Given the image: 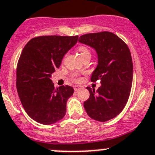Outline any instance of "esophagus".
<instances>
[{"mask_svg":"<svg viewBox=\"0 0 155 155\" xmlns=\"http://www.w3.org/2000/svg\"><path fill=\"white\" fill-rule=\"evenodd\" d=\"M80 89H82V86H74V90L76 91V92L79 91Z\"/></svg>","mask_w":155,"mask_h":155,"instance_id":"34e87169","label":"esophagus"}]
</instances>
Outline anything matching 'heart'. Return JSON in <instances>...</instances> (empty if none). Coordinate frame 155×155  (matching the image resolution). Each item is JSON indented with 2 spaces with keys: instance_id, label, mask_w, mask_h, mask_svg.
<instances>
[{
  "instance_id": "obj_1",
  "label": "heart",
  "mask_w": 155,
  "mask_h": 155,
  "mask_svg": "<svg viewBox=\"0 0 155 155\" xmlns=\"http://www.w3.org/2000/svg\"><path fill=\"white\" fill-rule=\"evenodd\" d=\"M78 52H79V55H80V56L82 58H83L86 56H91L90 50H89V48H88L87 47H86V46H80V47L78 48ZM73 77L76 79H79L77 74H73Z\"/></svg>"
}]
</instances>
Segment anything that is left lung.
<instances>
[{"instance_id":"1","label":"left lung","mask_w":155,"mask_h":155,"mask_svg":"<svg viewBox=\"0 0 155 155\" xmlns=\"http://www.w3.org/2000/svg\"><path fill=\"white\" fill-rule=\"evenodd\" d=\"M79 42L92 47L98 56V65L91 80H101L96 91L90 87L89 98L84 102L88 115L99 121H107L119 115L129 98L133 79V63L128 46L111 32L81 36Z\"/></svg>"}]
</instances>
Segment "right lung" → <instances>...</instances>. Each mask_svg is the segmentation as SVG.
Returning <instances> with one entry per match:
<instances>
[{"instance_id": "right-lung-1", "label": "right lung", "mask_w": 155, "mask_h": 155, "mask_svg": "<svg viewBox=\"0 0 155 155\" xmlns=\"http://www.w3.org/2000/svg\"><path fill=\"white\" fill-rule=\"evenodd\" d=\"M78 36H42L33 38L23 49L17 67V90L27 115L43 125L56 123L64 117L73 87L55 89L52 74L60 67Z\"/></svg>"}]
</instances>
